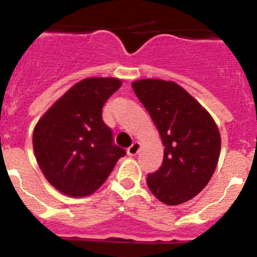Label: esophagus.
<instances>
[{
  "label": "esophagus",
  "mask_w": 257,
  "mask_h": 257,
  "mask_svg": "<svg viewBox=\"0 0 257 257\" xmlns=\"http://www.w3.org/2000/svg\"><path fill=\"white\" fill-rule=\"evenodd\" d=\"M139 150H140V143L135 141V143H133V145H131V147L127 149V154L136 155L139 153Z\"/></svg>",
  "instance_id": "obj_1"
}]
</instances>
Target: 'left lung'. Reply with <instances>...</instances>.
Instances as JSON below:
<instances>
[{
	"label": "left lung",
	"instance_id": "8db88e82",
	"mask_svg": "<svg viewBox=\"0 0 257 257\" xmlns=\"http://www.w3.org/2000/svg\"><path fill=\"white\" fill-rule=\"evenodd\" d=\"M133 89L164 147L163 163L148 175V187L167 205H180L210 181L222 145L219 128L210 113L175 81L136 80Z\"/></svg>",
	"mask_w": 257,
	"mask_h": 257
}]
</instances>
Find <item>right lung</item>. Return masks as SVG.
Wrapping results in <instances>:
<instances>
[{"instance_id":"obj_1","label":"right lung","mask_w":257,"mask_h":257,"mask_svg":"<svg viewBox=\"0 0 257 257\" xmlns=\"http://www.w3.org/2000/svg\"><path fill=\"white\" fill-rule=\"evenodd\" d=\"M116 77H88L76 82L37 122L33 149L42 173L70 197L95 192L126 154L113 144L102 108L119 89Z\"/></svg>"}]
</instances>
